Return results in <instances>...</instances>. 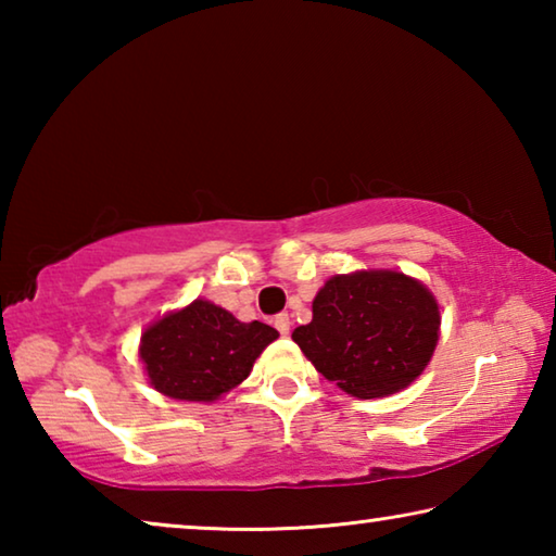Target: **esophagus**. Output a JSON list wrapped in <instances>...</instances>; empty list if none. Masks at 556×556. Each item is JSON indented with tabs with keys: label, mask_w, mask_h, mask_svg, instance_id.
Here are the masks:
<instances>
[{
	"label": "esophagus",
	"mask_w": 556,
	"mask_h": 556,
	"mask_svg": "<svg viewBox=\"0 0 556 556\" xmlns=\"http://www.w3.org/2000/svg\"><path fill=\"white\" fill-rule=\"evenodd\" d=\"M289 326H291L289 314H277V316H275V328H277V331H279L281 336L289 333Z\"/></svg>",
	"instance_id": "34e87169"
}]
</instances>
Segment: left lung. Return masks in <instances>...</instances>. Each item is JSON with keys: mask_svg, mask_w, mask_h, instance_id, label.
Here are the masks:
<instances>
[{"mask_svg": "<svg viewBox=\"0 0 556 556\" xmlns=\"http://www.w3.org/2000/svg\"><path fill=\"white\" fill-rule=\"evenodd\" d=\"M431 291L402 271L331 277L314 299L312 324L294 343L326 380L361 400L407 388L427 368L439 341Z\"/></svg>", "mask_w": 556, "mask_h": 556, "instance_id": "1", "label": "left lung"}]
</instances>
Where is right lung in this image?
Instances as JSON below:
<instances>
[{
	"label": "right lung",
	"instance_id": "1",
	"mask_svg": "<svg viewBox=\"0 0 556 556\" xmlns=\"http://www.w3.org/2000/svg\"><path fill=\"white\" fill-rule=\"evenodd\" d=\"M277 336L267 324H242L211 301L195 299L147 328L139 357L149 382L166 397L213 402L248 378Z\"/></svg>",
	"mask_w": 556,
	"mask_h": 556
}]
</instances>
